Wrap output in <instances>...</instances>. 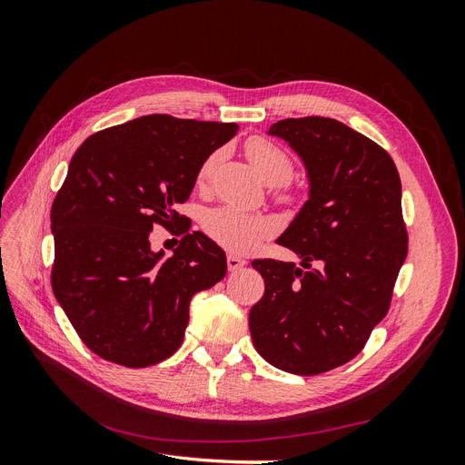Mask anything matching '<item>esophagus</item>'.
<instances>
[{
    "label": "esophagus",
    "instance_id": "1",
    "mask_svg": "<svg viewBox=\"0 0 465 465\" xmlns=\"http://www.w3.org/2000/svg\"><path fill=\"white\" fill-rule=\"evenodd\" d=\"M244 265H246V260L238 258V256H234V254H229V256H227V267H229V272H238V270H241V267H244Z\"/></svg>",
    "mask_w": 465,
    "mask_h": 465
}]
</instances>
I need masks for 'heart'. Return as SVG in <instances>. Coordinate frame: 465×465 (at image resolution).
Listing matches in <instances>:
<instances>
[{
	"label": "heart",
	"mask_w": 465,
	"mask_h": 465,
	"mask_svg": "<svg viewBox=\"0 0 465 465\" xmlns=\"http://www.w3.org/2000/svg\"><path fill=\"white\" fill-rule=\"evenodd\" d=\"M246 154L258 168V173L270 182V184H283L292 174V159L285 149H281L277 143L270 142L265 137H252L246 142ZM217 154L202 164L198 180L203 182L213 173ZM205 232L213 238L217 244L227 248L236 254H248L254 250L263 238L272 232V223L248 213V211L234 207V205H219L209 209L203 217Z\"/></svg>",
	"instance_id": "obj_1"
}]
</instances>
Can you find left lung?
I'll list each match as a JSON object with an SVG mask.
<instances>
[{"label":"left lung","instance_id":"obj_1","mask_svg":"<svg viewBox=\"0 0 465 465\" xmlns=\"http://www.w3.org/2000/svg\"><path fill=\"white\" fill-rule=\"evenodd\" d=\"M267 134L297 153L308 200L277 238L301 267L252 262L265 292L248 326L267 362L312 376L353 359L386 316L407 256L401 182L390 154L340 120L287 118Z\"/></svg>","mask_w":465,"mask_h":465}]
</instances>
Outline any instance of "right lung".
<instances>
[{"label": "right lung", "instance_id": "1", "mask_svg": "<svg viewBox=\"0 0 465 465\" xmlns=\"http://www.w3.org/2000/svg\"><path fill=\"white\" fill-rule=\"evenodd\" d=\"M236 124L149 114L85 139L52 205L54 297L93 353L128 369L171 357L184 340L190 301L227 273V256L202 231L171 258L154 252V224H182L202 164Z\"/></svg>", "mask_w": 465, "mask_h": 465}]
</instances>
